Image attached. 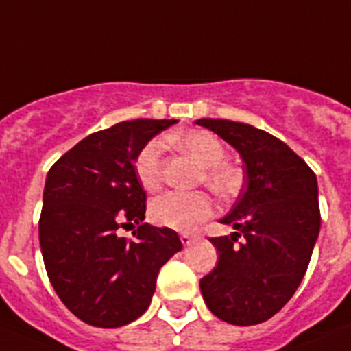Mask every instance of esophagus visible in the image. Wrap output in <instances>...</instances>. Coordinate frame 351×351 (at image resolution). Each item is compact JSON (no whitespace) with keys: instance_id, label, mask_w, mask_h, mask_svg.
<instances>
[{"instance_id":"obj_1","label":"esophagus","mask_w":351,"mask_h":351,"mask_svg":"<svg viewBox=\"0 0 351 351\" xmlns=\"http://www.w3.org/2000/svg\"><path fill=\"white\" fill-rule=\"evenodd\" d=\"M180 240H182V243L184 245H191V243L196 240V234H189V233H182L180 234Z\"/></svg>"}]
</instances>
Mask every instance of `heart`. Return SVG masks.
Instances as JSON below:
<instances>
[{
  "label": "heart",
  "instance_id": "b5f03b06",
  "mask_svg": "<svg viewBox=\"0 0 351 351\" xmlns=\"http://www.w3.org/2000/svg\"><path fill=\"white\" fill-rule=\"evenodd\" d=\"M180 146L203 166L201 180L217 194L228 196L240 187L242 175L239 167L226 162V148L217 136L208 130H191L178 139ZM162 141L152 139L139 150L134 171L145 191L154 193L162 184ZM213 213V199L206 193H166L150 203L148 215L158 226L189 231Z\"/></svg>",
  "mask_w": 351,
  "mask_h": 351
}]
</instances>
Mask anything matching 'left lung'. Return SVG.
I'll return each instance as SVG.
<instances>
[{"instance_id": "1", "label": "left lung", "mask_w": 351, "mask_h": 351, "mask_svg": "<svg viewBox=\"0 0 351 351\" xmlns=\"http://www.w3.org/2000/svg\"><path fill=\"white\" fill-rule=\"evenodd\" d=\"M243 158L245 187L222 224L231 237H213L217 267L199 281L206 306L233 325L267 322L293 297L306 276L319 233L316 175L286 143L252 125L196 121ZM244 237L239 248L234 242Z\"/></svg>"}]
</instances>
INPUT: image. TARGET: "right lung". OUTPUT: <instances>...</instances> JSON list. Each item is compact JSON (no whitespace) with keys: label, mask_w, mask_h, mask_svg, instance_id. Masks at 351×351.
Wrapping results in <instances>:
<instances>
[{"label":"right lung","mask_w":351,"mask_h":351,"mask_svg":"<svg viewBox=\"0 0 351 351\" xmlns=\"http://www.w3.org/2000/svg\"><path fill=\"white\" fill-rule=\"evenodd\" d=\"M175 120L121 121L90 134L51 166L38 239L49 281L88 325H127L150 306L160 267L182 249L176 231L145 222L146 193L134 162ZM138 228L134 239L120 227Z\"/></svg>","instance_id":"add662e5"}]
</instances>
